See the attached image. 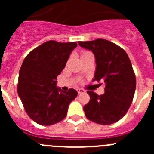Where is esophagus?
<instances>
[{"instance_id":"obj_1","label":"esophagus","mask_w":154,"mask_h":154,"mask_svg":"<svg viewBox=\"0 0 154 154\" xmlns=\"http://www.w3.org/2000/svg\"><path fill=\"white\" fill-rule=\"evenodd\" d=\"M77 92H78L79 94L85 93V89H79H79H77Z\"/></svg>"}]
</instances>
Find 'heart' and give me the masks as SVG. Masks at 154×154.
I'll return each mask as SVG.
<instances>
[{
	"label": "heart",
	"instance_id": "b5f03b06",
	"mask_svg": "<svg viewBox=\"0 0 154 154\" xmlns=\"http://www.w3.org/2000/svg\"><path fill=\"white\" fill-rule=\"evenodd\" d=\"M89 53H90V52H89V51H82V54H81V57L85 56V55H88V54H89Z\"/></svg>",
	"mask_w": 154,
	"mask_h": 154
}]
</instances>
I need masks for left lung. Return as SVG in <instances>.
<instances>
[{"mask_svg":"<svg viewBox=\"0 0 154 154\" xmlns=\"http://www.w3.org/2000/svg\"><path fill=\"white\" fill-rule=\"evenodd\" d=\"M78 44L95 55L96 68L92 80L105 84L103 95L87 91L90 100L83 107L85 116L98 124H112L127 112L135 93L136 76L131 62L122 48L109 41L99 38Z\"/></svg>","mask_w":154,"mask_h":154,"instance_id":"left-lung-1","label":"left lung"}]
</instances>
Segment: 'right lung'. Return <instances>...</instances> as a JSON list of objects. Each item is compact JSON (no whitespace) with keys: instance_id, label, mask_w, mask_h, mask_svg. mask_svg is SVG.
<instances>
[{"instance_id":"obj_1","label":"right lung","mask_w":154,"mask_h":154,"mask_svg":"<svg viewBox=\"0 0 154 154\" xmlns=\"http://www.w3.org/2000/svg\"><path fill=\"white\" fill-rule=\"evenodd\" d=\"M76 42L48 41L35 48L24 58L19 71L17 93L32 120L42 126L65 119L78 92H64L56 86L57 76L65 67Z\"/></svg>"}]
</instances>
